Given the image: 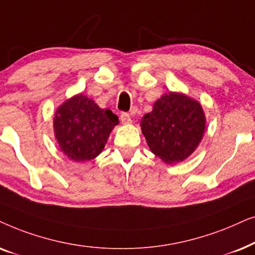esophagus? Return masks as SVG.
<instances>
[{"instance_id": "34e87169", "label": "esophagus", "mask_w": 255, "mask_h": 255, "mask_svg": "<svg viewBox=\"0 0 255 255\" xmlns=\"http://www.w3.org/2000/svg\"><path fill=\"white\" fill-rule=\"evenodd\" d=\"M120 120H121L122 124H130V122H131L130 115L128 113H121L120 114Z\"/></svg>"}]
</instances>
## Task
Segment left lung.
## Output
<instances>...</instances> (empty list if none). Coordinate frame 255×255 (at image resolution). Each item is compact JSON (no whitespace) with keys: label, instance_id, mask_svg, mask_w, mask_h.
I'll list each match as a JSON object with an SVG mask.
<instances>
[{"label":"left lung","instance_id":"1","mask_svg":"<svg viewBox=\"0 0 255 255\" xmlns=\"http://www.w3.org/2000/svg\"><path fill=\"white\" fill-rule=\"evenodd\" d=\"M150 150L167 163L191 155L201 142L205 117L201 105L181 93L164 94L141 121Z\"/></svg>","mask_w":255,"mask_h":255}]
</instances>
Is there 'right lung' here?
<instances>
[{"label":"right lung","instance_id":"add662e5","mask_svg":"<svg viewBox=\"0 0 255 255\" xmlns=\"http://www.w3.org/2000/svg\"><path fill=\"white\" fill-rule=\"evenodd\" d=\"M119 118L101 110L93 100L79 94L67 100L54 114L53 128L59 147L77 162L90 161L100 154Z\"/></svg>","mask_w":255,"mask_h":255}]
</instances>
